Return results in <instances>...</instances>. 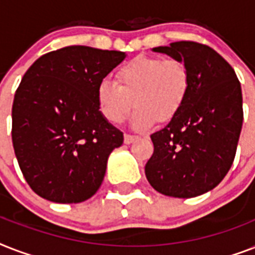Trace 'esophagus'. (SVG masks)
<instances>
[{
  "label": "esophagus",
  "mask_w": 255,
  "mask_h": 255,
  "mask_svg": "<svg viewBox=\"0 0 255 255\" xmlns=\"http://www.w3.org/2000/svg\"><path fill=\"white\" fill-rule=\"evenodd\" d=\"M136 139H137V136L135 135H129V133H126V135H124V143L126 144L133 143Z\"/></svg>",
  "instance_id": "1"
}]
</instances>
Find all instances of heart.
I'll list each match as a JSON object with an SVG mask.
<instances>
[{"mask_svg": "<svg viewBox=\"0 0 255 255\" xmlns=\"http://www.w3.org/2000/svg\"><path fill=\"white\" fill-rule=\"evenodd\" d=\"M118 83L100 81L96 99L103 116L114 124L123 123L136 106L132 127L147 129L176 116L190 90L189 70L178 59L139 55L124 63L116 73ZM134 102H132L131 100Z\"/></svg>", "mask_w": 255, "mask_h": 255, "instance_id": "b5f03b06", "label": "heart"}]
</instances>
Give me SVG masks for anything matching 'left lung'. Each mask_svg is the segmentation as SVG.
<instances>
[{"mask_svg": "<svg viewBox=\"0 0 255 255\" xmlns=\"http://www.w3.org/2000/svg\"><path fill=\"white\" fill-rule=\"evenodd\" d=\"M152 51L184 62L190 90L176 116L151 135L155 149L145 176L161 194L196 197L216 188L233 164L244 120L241 85L209 46L181 41Z\"/></svg>", "mask_w": 255, "mask_h": 255, "instance_id": "left-lung-1", "label": "left lung"}]
</instances>
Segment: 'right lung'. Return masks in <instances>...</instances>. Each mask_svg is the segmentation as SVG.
Listing matches in <instances>:
<instances>
[{"label": "right lung", "mask_w": 255, "mask_h": 255, "mask_svg": "<svg viewBox=\"0 0 255 255\" xmlns=\"http://www.w3.org/2000/svg\"><path fill=\"white\" fill-rule=\"evenodd\" d=\"M126 57L67 46L38 58L22 78L11 139L23 177L42 198L77 204L102 185L108 156L124 137L99 110L96 90Z\"/></svg>", "instance_id": "right-lung-1"}]
</instances>
